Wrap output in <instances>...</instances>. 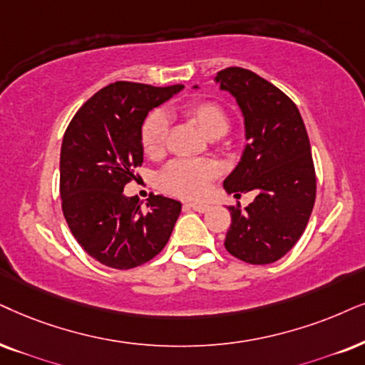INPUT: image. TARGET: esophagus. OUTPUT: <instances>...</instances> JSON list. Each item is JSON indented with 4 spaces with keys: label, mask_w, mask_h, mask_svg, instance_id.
<instances>
[{
    "label": "esophagus",
    "mask_w": 365,
    "mask_h": 365,
    "mask_svg": "<svg viewBox=\"0 0 365 365\" xmlns=\"http://www.w3.org/2000/svg\"><path fill=\"white\" fill-rule=\"evenodd\" d=\"M188 207H190V209H193L195 212H207V210L210 209V205L202 204V202H190V204H188Z\"/></svg>",
    "instance_id": "obj_1"
}]
</instances>
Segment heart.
<instances>
[{"instance_id": "b5f03b06", "label": "heart", "mask_w": 365, "mask_h": 365, "mask_svg": "<svg viewBox=\"0 0 365 365\" xmlns=\"http://www.w3.org/2000/svg\"><path fill=\"white\" fill-rule=\"evenodd\" d=\"M182 114L195 124L207 138L222 136L229 128L225 110L214 101L188 104ZM168 136V121L161 113H153L141 126V145L145 153L156 158L165 151ZM219 175V167L212 160H175L160 175L165 190L180 197H198L205 192L212 178Z\"/></svg>"}]
</instances>
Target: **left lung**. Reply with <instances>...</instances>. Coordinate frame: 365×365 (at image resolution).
I'll use <instances>...</instances> for the list:
<instances>
[{
  "instance_id": "left-lung-1",
  "label": "left lung",
  "mask_w": 365,
  "mask_h": 365,
  "mask_svg": "<svg viewBox=\"0 0 365 365\" xmlns=\"http://www.w3.org/2000/svg\"><path fill=\"white\" fill-rule=\"evenodd\" d=\"M215 82L236 99L246 136L241 160L224 188L236 195L256 193L244 210L229 207L232 222L224 246L237 259L269 264L302 237L315 204L317 178L305 123L293 101L255 72L229 67L217 73Z\"/></svg>"
}]
</instances>
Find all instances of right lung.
Instances as JSON below:
<instances>
[{"instance_id":"right-lung-1","label":"right lung","mask_w":365,"mask_h":365,"mask_svg":"<svg viewBox=\"0 0 365 365\" xmlns=\"http://www.w3.org/2000/svg\"><path fill=\"white\" fill-rule=\"evenodd\" d=\"M183 86L114 82L96 92L68 124L60 150V197L73 237L114 269L153 259L168 242L182 204L163 195L146 202L123 193L143 163L141 126L150 110Z\"/></svg>"}]
</instances>
